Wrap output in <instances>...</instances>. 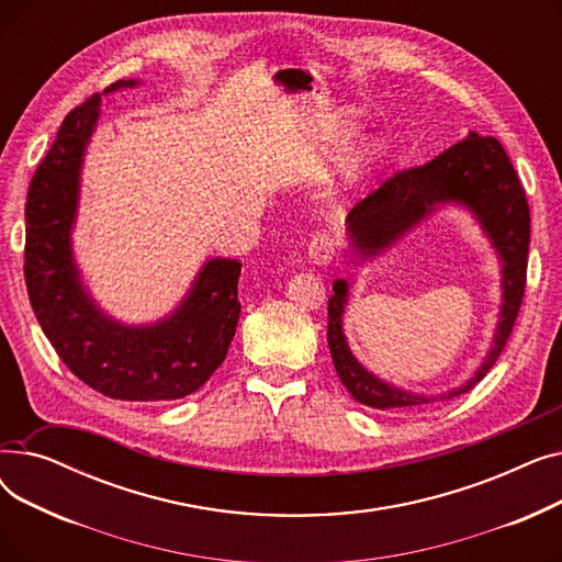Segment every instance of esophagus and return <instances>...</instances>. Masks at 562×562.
Segmentation results:
<instances>
[{
    "instance_id": "esophagus-1",
    "label": "esophagus",
    "mask_w": 562,
    "mask_h": 562,
    "mask_svg": "<svg viewBox=\"0 0 562 562\" xmlns=\"http://www.w3.org/2000/svg\"><path fill=\"white\" fill-rule=\"evenodd\" d=\"M307 255L314 263H330L333 255H335V241L333 236L326 234V232H316L312 239H310V246H307Z\"/></svg>"
}]
</instances>
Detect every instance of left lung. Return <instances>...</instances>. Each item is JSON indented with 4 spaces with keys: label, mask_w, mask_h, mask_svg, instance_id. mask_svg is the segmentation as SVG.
I'll use <instances>...</instances> for the list:
<instances>
[{
    "label": "left lung",
    "mask_w": 562,
    "mask_h": 562,
    "mask_svg": "<svg viewBox=\"0 0 562 562\" xmlns=\"http://www.w3.org/2000/svg\"><path fill=\"white\" fill-rule=\"evenodd\" d=\"M447 202L462 204L476 216L501 257L504 305H501L492 346L474 378L467 380L462 387L437 396L398 390L367 371L350 352L341 328L348 282L335 280L328 301V346L344 387L362 405L375 409H412L432 401L456 398L485 378L513 333L526 289L530 214L519 177L504 145L494 136L469 132L467 138L451 145L432 161L392 175L346 216L350 244L358 255L375 257L430 216L437 204Z\"/></svg>",
    "instance_id": "obj_1"
}]
</instances>
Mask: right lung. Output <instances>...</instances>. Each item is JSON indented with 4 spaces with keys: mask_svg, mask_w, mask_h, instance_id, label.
<instances>
[{
    "mask_svg": "<svg viewBox=\"0 0 562 562\" xmlns=\"http://www.w3.org/2000/svg\"><path fill=\"white\" fill-rule=\"evenodd\" d=\"M111 83L104 93L132 88ZM95 93L72 109L26 193L24 280L29 301L58 358L88 387L121 401H175L198 392L223 364L239 323L241 261H204L170 316L125 326L88 296L72 259L79 175L100 117Z\"/></svg>",
    "mask_w": 562,
    "mask_h": 562,
    "instance_id": "right-lung-1",
    "label": "right lung"
}]
</instances>
